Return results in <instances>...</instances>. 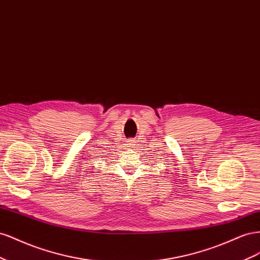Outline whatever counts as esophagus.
Here are the masks:
<instances>
[{"instance_id": "34e87169", "label": "esophagus", "mask_w": 260, "mask_h": 260, "mask_svg": "<svg viewBox=\"0 0 260 260\" xmlns=\"http://www.w3.org/2000/svg\"><path fill=\"white\" fill-rule=\"evenodd\" d=\"M128 147L132 148V149H134V148H136L137 147V142H136V140L131 139L129 143H128Z\"/></svg>"}]
</instances>
